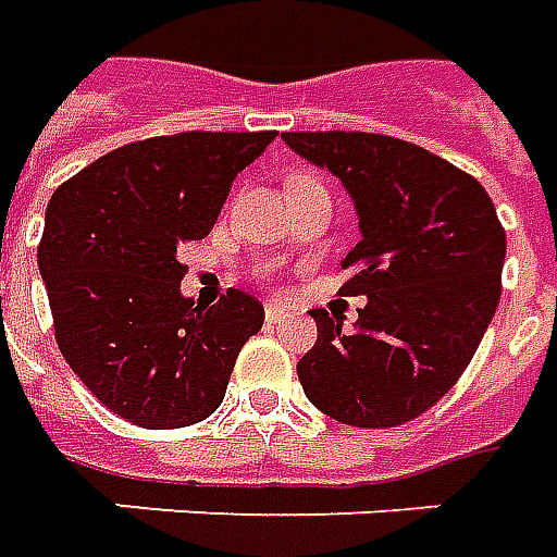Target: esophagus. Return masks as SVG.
<instances>
[{"mask_svg":"<svg viewBox=\"0 0 557 557\" xmlns=\"http://www.w3.org/2000/svg\"><path fill=\"white\" fill-rule=\"evenodd\" d=\"M263 318H267V323H285L290 321V311H287L285 306H278V302H267Z\"/></svg>","mask_w":557,"mask_h":557,"instance_id":"1","label":"esophagus"}]
</instances>
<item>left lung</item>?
Segmentation results:
<instances>
[{"instance_id": "8db88e82", "label": "left lung", "mask_w": 557, "mask_h": 557, "mask_svg": "<svg viewBox=\"0 0 557 557\" xmlns=\"http://www.w3.org/2000/svg\"><path fill=\"white\" fill-rule=\"evenodd\" d=\"M354 197L362 239L342 285L369 297L354 333L314 309L297 362L309 401L338 423L393 429L447 396L495 318L507 234L486 188L429 149L386 134L285 132Z\"/></svg>"}]
</instances>
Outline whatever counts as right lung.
Wrapping results in <instances>:
<instances>
[{"mask_svg":"<svg viewBox=\"0 0 557 557\" xmlns=\"http://www.w3.org/2000/svg\"><path fill=\"white\" fill-rule=\"evenodd\" d=\"M275 132H183L134 140L57 188L38 270L71 372L144 429H183L222 405L263 306L227 290L215 306L180 294L176 251L212 231L236 173Z\"/></svg>","mask_w":557,"mask_h":557,"instance_id":"obj_1","label":"right lung"}]
</instances>
